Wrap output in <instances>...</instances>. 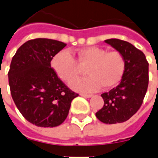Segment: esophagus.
<instances>
[{
	"mask_svg": "<svg viewBox=\"0 0 158 158\" xmlns=\"http://www.w3.org/2000/svg\"><path fill=\"white\" fill-rule=\"evenodd\" d=\"M81 96H84V97H85V98H90L92 95H89V94H81Z\"/></svg>",
	"mask_w": 158,
	"mask_h": 158,
	"instance_id": "obj_1",
	"label": "esophagus"
}]
</instances>
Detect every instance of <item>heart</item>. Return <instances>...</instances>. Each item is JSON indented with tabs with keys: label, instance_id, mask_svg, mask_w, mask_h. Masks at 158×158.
I'll return each instance as SVG.
<instances>
[{
	"label": "heart",
	"instance_id": "1",
	"mask_svg": "<svg viewBox=\"0 0 158 158\" xmlns=\"http://www.w3.org/2000/svg\"><path fill=\"white\" fill-rule=\"evenodd\" d=\"M52 67L59 78L66 82L76 79L85 69L89 76L70 84L78 91L91 92L102 86L110 89L117 85L125 70V60L118 51L107 52L98 46H89L78 52V62L69 52L56 53L52 60Z\"/></svg>",
	"mask_w": 158,
	"mask_h": 158
}]
</instances>
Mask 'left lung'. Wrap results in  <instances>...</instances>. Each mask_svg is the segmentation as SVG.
Here are the masks:
<instances>
[{
    "label": "left lung",
    "mask_w": 158,
    "mask_h": 158,
    "mask_svg": "<svg viewBox=\"0 0 158 158\" xmlns=\"http://www.w3.org/2000/svg\"><path fill=\"white\" fill-rule=\"evenodd\" d=\"M119 52L125 60V70L121 81L109 92L102 94L104 106L96 116L104 123L127 121L139 110L148 87V62L146 56L129 42L118 39L105 40Z\"/></svg>",
    "instance_id": "obj_1"
}]
</instances>
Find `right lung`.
Masks as SVG:
<instances>
[{"instance_id":"1","label":"right lung","mask_w":158,"mask_h":158,"mask_svg":"<svg viewBox=\"0 0 158 158\" xmlns=\"http://www.w3.org/2000/svg\"><path fill=\"white\" fill-rule=\"evenodd\" d=\"M65 46L55 40H30L12 59L8 80L12 99L23 116L38 127L52 128L62 123L73 99L79 96L51 67L53 56Z\"/></svg>"}]
</instances>
